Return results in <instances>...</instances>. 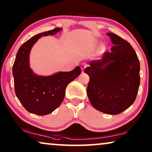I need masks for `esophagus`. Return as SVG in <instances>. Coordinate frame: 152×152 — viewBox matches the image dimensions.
Here are the masks:
<instances>
[{
  "label": "esophagus",
  "instance_id": "34e87169",
  "mask_svg": "<svg viewBox=\"0 0 152 152\" xmlns=\"http://www.w3.org/2000/svg\"><path fill=\"white\" fill-rule=\"evenodd\" d=\"M87 66H88V64H87L86 63L82 64V65H81V69H82V71H84V70L87 67Z\"/></svg>",
  "mask_w": 152,
  "mask_h": 152
}]
</instances>
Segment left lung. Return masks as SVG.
<instances>
[{
	"label": "left lung",
	"instance_id": "1",
	"mask_svg": "<svg viewBox=\"0 0 152 152\" xmlns=\"http://www.w3.org/2000/svg\"><path fill=\"white\" fill-rule=\"evenodd\" d=\"M114 46L101 59L89 62L85 68L89 80L87 95L95 109L117 115L127 109L136 98L140 86V62L127 41L107 33Z\"/></svg>",
	"mask_w": 152,
	"mask_h": 152
}]
</instances>
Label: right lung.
<instances>
[{"label":"right lung","mask_w":152,"mask_h":152,"mask_svg":"<svg viewBox=\"0 0 152 152\" xmlns=\"http://www.w3.org/2000/svg\"><path fill=\"white\" fill-rule=\"evenodd\" d=\"M61 30L56 28L34 35L20 47L16 54L12 68L16 95L25 109L35 115H45L55 111L63 101L68 84L81 74L80 66L71 71L48 76L38 75L30 67L31 49L38 39Z\"/></svg>","instance_id":"1"}]
</instances>
